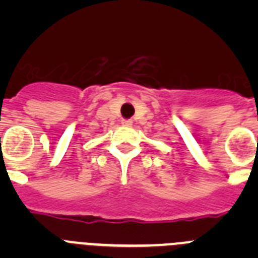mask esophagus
I'll return each instance as SVG.
<instances>
[{
  "label": "esophagus",
  "mask_w": 258,
  "mask_h": 258,
  "mask_svg": "<svg viewBox=\"0 0 258 258\" xmlns=\"http://www.w3.org/2000/svg\"><path fill=\"white\" fill-rule=\"evenodd\" d=\"M121 124L122 125H126V126H131V125H132V120H122Z\"/></svg>",
  "instance_id": "esophagus-1"
}]
</instances>
